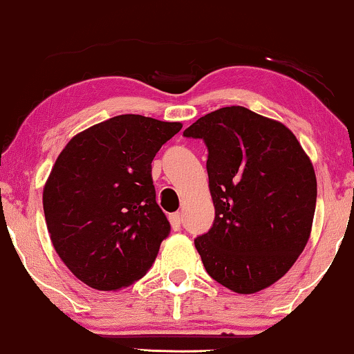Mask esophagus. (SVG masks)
<instances>
[{"label":"esophagus","mask_w":354,"mask_h":354,"mask_svg":"<svg viewBox=\"0 0 354 354\" xmlns=\"http://www.w3.org/2000/svg\"><path fill=\"white\" fill-rule=\"evenodd\" d=\"M169 221H171V225L174 230H180L182 225V214L180 212H174V214L169 216Z\"/></svg>","instance_id":"34e87169"}]
</instances>
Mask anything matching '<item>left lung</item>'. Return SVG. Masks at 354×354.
I'll return each mask as SVG.
<instances>
[{
  "label": "left lung",
  "instance_id": "1",
  "mask_svg": "<svg viewBox=\"0 0 354 354\" xmlns=\"http://www.w3.org/2000/svg\"><path fill=\"white\" fill-rule=\"evenodd\" d=\"M183 137L207 148L216 216L195 239L206 272L243 295L277 282L306 246L316 211V174L297 137L243 106L203 115Z\"/></svg>",
  "mask_w": 354,
  "mask_h": 354
}]
</instances>
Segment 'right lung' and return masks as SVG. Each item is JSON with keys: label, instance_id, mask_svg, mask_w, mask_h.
Listing matches in <instances>:
<instances>
[{"label": "right lung", "instance_id": "right-lung-1", "mask_svg": "<svg viewBox=\"0 0 354 354\" xmlns=\"http://www.w3.org/2000/svg\"><path fill=\"white\" fill-rule=\"evenodd\" d=\"M180 122L122 114L75 135L43 190L53 246L72 274L111 292L142 279L171 234L151 161Z\"/></svg>", "mask_w": 354, "mask_h": 354}]
</instances>
